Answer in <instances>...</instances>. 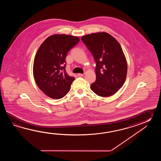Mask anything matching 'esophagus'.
Returning <instances> with one entry per match:
<instances>
[{
  "label": "esophagus",
  "instance_id": "esophagus-1",
  "mask_svg": "<svg viewBox=\"0 0 161 161\" xmlns=\"http://www.w3.org/2000/svg\"><path fill=\"white\" fill-rule=\"evenodd\" d=\"M77 75H78V76L82 77V76H83L84 75V74H77Z\"/></svg>",
  "mask_w": 161,
  "mask_h": 161
}]
</instances>
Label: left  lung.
<instances>
[{
	"label": "left lung",
	"instance_id": "left-lung-1",
	"mask_svg": "<svg viewBox=\"0 0 161 161\" xmlns=\"http://www.w3.org/2000/svg\"><path fill=\"white\" fill-rule=\"evenodd\" d=\"M96 63V80L90 89L97 95L109 97L123 86L127 63L120 44L105 32L87 34L81 38Z\"/></svg>",
	"mask_w": 161,
	"mask_h": 161
}]
</instances>
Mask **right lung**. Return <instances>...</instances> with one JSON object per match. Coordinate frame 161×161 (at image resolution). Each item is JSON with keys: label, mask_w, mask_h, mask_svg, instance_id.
<instances>
[{"label": "right lung", "mask_w": 161, "mask_h": 161, "mask_svg": "<svg viewBox=\"0 0 161 161\" xmlns=\"http://www.w3.org/2000/svg\"><path fill=\"white\" fill-rule=\"evenodd\" d=\"M79 38L66 34L48 37L38 48L33 64V76L39 89L53 99H60L69 92L75 78L65 71L67 53Z\"/></svg>", "instance_id": "add662e5"}]
</instances>
